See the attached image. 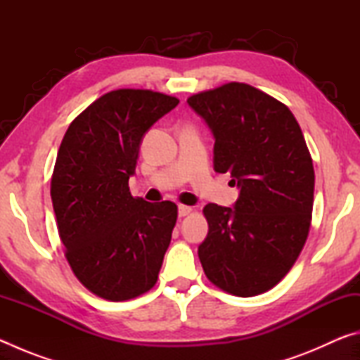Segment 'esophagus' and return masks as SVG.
<instances>
[{
  "label": "esophagus",
  "mask_w": 360,
  "mask_h": 360,
  "mask_svg": "<svg viewBox=\"0 0 360 360\" xmlns=\"http://www.w3.org/2000/svg\"><path fill=\"white\" fill-rule=\"evenodd\" d=\"M192 211H193V210L191 208V206H186V205H179V206H178V214H179V217L188 216Z\"/></svg>",
  "instance_id": "34e87169"
}]
</instances>
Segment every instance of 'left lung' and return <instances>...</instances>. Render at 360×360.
I'll return each mask as SVG.
<instances>
[{
  "label": "left lung",
  "instance_id": "obj_1",
  "mask_svg": "<svg viewBox=\"0 0 360 360\" xmlns=\"http://www.w3.org/2000/svg\"><path fill=\"white\" fill-rule=\"evenodd\" d=\"M187 103L214 136V169L240 188L231 208L205 206V275L229 294H264L295 264L311 224L314 169L300 125L281 101L241 82Z\"/></svg>",
  "mask_w": 360,
  "mask_h": 360
}]
</instances>
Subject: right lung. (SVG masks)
<instances>
[{
	"label": "right lung",
	"instance_id": "add662e5",
	"mask_svg": "<svg viewBox=\"0 0 360 360\" xmlns=\"http://www.w3.org/2000/svg\"><path fill=\"white\" fill-rule=\"evenodd\" d=\"M179 100L119 89L71 122L51 182L58 235L72 273L95 295L124 302L154 288L178 219L173 202L133 198L139 146Z\"/></svg>",
	"mask_w": 360,
	"mask_h": 360
}]
</instances>
